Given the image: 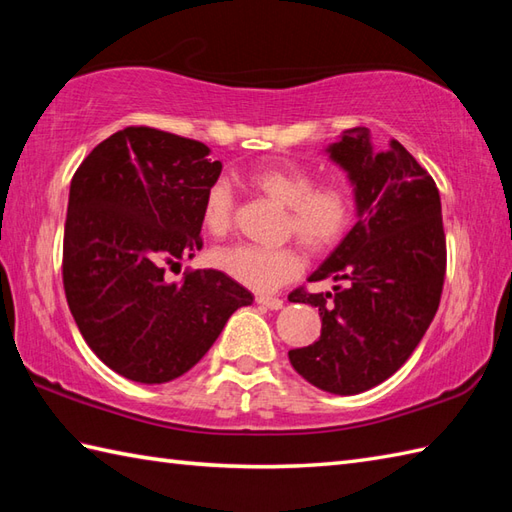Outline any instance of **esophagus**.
Returning a JSON list of instances; mask_svg holds the SVG:
<instances>
[{"mask_svg": "<svg viewBox=\"0 0 512 512\" xmlns=\"http://www.w3.org/2000/svg\"><path fill=\"white\" fill-rule=\"evenodd\" d=\"M255 301L259 303V306H264L268 310H281L284 308V301L277 299V297H268V295H257Z\"/></svg>", "mask_w": 512, "mask_h": 512, "instance_id": "1", "label": "esophagus"}]
</instances>
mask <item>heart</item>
<instances>
[{
    "instance_id": "1",
    "label": "heart",
    "mask_w": 512,
    "mask_h": 512,
    "mask_svg": "<svg viewBox=\"0 0 512 512\" xmlns=\"http://www.w3.org/2000/svg\"><path fill=\"white\" fill-rule=\"evenodd\" d=\"M250 187L288 209L286 233L295 235L314 253L330 250L343 239L354 220V191L345 180L314 184L301 167H262L248 176ZM202 226L213 237H224L233 226V191L215 180L202 200ZM213 264L237 284L257 292H273L295 279L303 268L297 248H266L235 244L213 253Z\"/></svg>"
}]
</instances>
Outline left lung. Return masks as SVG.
<instances>
[{
  "label": "left lung",
  "mask_w": 512,
  "mask_h": 512,
  "mask_svg": "<svg viewBox=\"0 0 512 512\" xmlns=\"http://www.w3.org/2000/svg\"><path fill=\"white\" fill-rule=\"evenodd\" d=\"M354 187L356 224L308 281L332 279L334 292L295 290V303L319 308L321 336L290 350L310 385L354 396L405 365L440 306L447 244L436 182L391 140L374 149L367 127L325 147Z\"/></svg>",
  "instance_id": "obj_1"
}]
</instances>
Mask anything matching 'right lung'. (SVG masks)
Returning a JSON list of instances; mask_svg holds the SVG:
<instances>
[{
  "label": "right lung",
  "instance_id": "1",
  "mask_svg": "<svg viewBox=\"0 0 512 512\" xmlns=\"http://www.w3.org/2000/svg\"><path fill=\"white\" fill-rule=\"evenodd\" d=\"M211 149L151 127L96 145L70 182L63 288L85 343L134 383L162 385L211 350L253 295L220 270L167 281L202 248V200L220 178Z\"/></svg>",
  "mask_w": 512,
  "mask_h": 512
}]
</instances>
